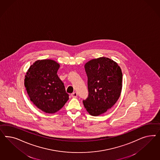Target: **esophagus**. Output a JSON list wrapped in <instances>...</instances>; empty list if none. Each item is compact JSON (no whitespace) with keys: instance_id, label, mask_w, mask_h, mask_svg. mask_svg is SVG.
<instances>
[{"instance_id":"1","label":"esophagus","mask_w":160,"mask_h":160,"mask_svg":"<svg viewBox=\"0 0 160 160\" xmlns=\"http://www.w3.org/2000/svg\"><path fill=\"white\" fill-rule=\"evenodd\" d=\"M71 96H72V97H73V98H76V97H78V93L76 92H73L72 94H71Z\"/></svg>"}]
</instances>
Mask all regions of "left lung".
<instances>
[{
	"label": "left lung",
	"mask_w": 160,
	"mask_h": 160,
	"mask_svg": "<svg viewBox=\"0 0 160 160\" xmlns=\"http://www.w3.org/2000/svg\"><path fill=\"white\" fill-rule=\"evenodd\" d=\"M88 96L82 102L87 112L98 116L111 108L121 94L122 74L120 67L110 58L92 59L84 65Z\"/></svg>",
	"instance_id": "left-lung-1"
}]
</instances>
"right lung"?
<instances>
[{
	"mask_svg": "<svg viewBox=\"0 0 160 160\" xmlns=\"http://www.w3.org/2000/svg\"><path fill=\"white\" fill-rule=\"evenodd\" d=\"M59 68L53 60H39L30 66L25 76L24 86L30 100L46 113L58 112L69 99L57 74Z\"/></svg>",
	"mask_w": 160,
	"mask_h": 160,
	"instance_id": "1",
	"label": "right lung"
}]
</instances>
